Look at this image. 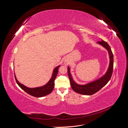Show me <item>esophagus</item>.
Returning <instances> with one entry per match:
<instances>
[{
	"label": "esophagus",
	"mask_w": 128,
	"mask_h": 128,
	"mask_svg": "<svg viewBox=\"0 0 128 128\" xmlns=\"http://www.w3.org/2000/svg\"><path fill=\"white\" fill-rule=\"evenodd\" d=\"M64 64L65 65H68L69 64V60H68L67 59H65L64 61Z\"/></svg>",
	"instance_id": "obj_1"
}]
</instances>
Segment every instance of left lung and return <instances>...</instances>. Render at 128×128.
Instances as JSON below:
<instances>
[{
  "label": "left lung",
  "mask_w": 128,
  "mask_h": 128,
  "mask_svg": "<svg viewBox=\"0 0 128 128\" xmlns=\"http://www.w3.org/2000/svg\"><path fill=\"white\" fill-rule=\"evenodd\" d=\"M97 43L106 48L108 52L110 58V64L107 72L104 74L100 77L99 78L93 82L88 83L87 84L81 85L76 83L74 80L70 72V69L69 67H68V75L69 80H70V85L72 90L78 94L83 95H92L99 91L100 89L105 86L107 83L109 82L113 73V54L112 52L110 45L107 42L102 40L100 42H97Z\"/></svg>",
  "instance_id": "8db88e82"
}]
</instances>
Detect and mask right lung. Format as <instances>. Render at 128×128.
<instances>
[{
	"label": "right lung",
	"instance_id": "add662e5",
	"mask_svg": "<svg viewBox=\"0 0 128 128\" xmlns=\"http://www.w3.org/2000/svg\"><path fill=\"white\" fill-rule=\"evenodd\" d=\"M60 65L58 66L53 69V73L51 78L48 82L43 86L37 87V88H28L24 85L21 84L18 80L16 77L15 75V78L18 86H20L23 90H24L29 94L35 96V97H42L46 95L50 94L53 91L54 86V80L58 73V68H59Z\"/></svg>",
	"mask_w": 128,
	"mask_h": 128
}]
</instances>
